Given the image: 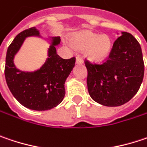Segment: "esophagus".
<instances>
[{
    "instance_id": "1",
    "label": "esophagus",
    "mask_w": 147,
    "mask_h": 147,
    "mask_svg": "<svg viewBox=\"0 0 147 147\" xmlns=\"http://www.w3.org/2000/svg\"><path fill=\"white\" fill-rule=\"evenodd\" d=\"M83 60L81 59V58H76V64L77 65H82L83 64Z\"/></svg>"
}]
</instances>
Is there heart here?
Wrapping results in <instances>:
<instances>
[{
    "label": "heart",
    "mask_w": 147,
    "mask_h": 147,
    "mask_svg": "<svg viewBox=\"0 0 147 147\" xmlns=\"http://www.w3.org/2000/svg\"><path fill=\"white\" fill-rule=\"evenodd\" d=\"M70 43L79 50H84L85 58L92 62H100L107 58L112 47L108 35H100L90 30H84L73 34Z\"/></svg>",
    "instance_id": "heart-1"
}]
</instances>
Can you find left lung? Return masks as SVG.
Instances as JSON below:
<instances>
[{
    "label": "left lung",
    "instance_id": "8db88e82",
    "mask_svg": "<svg viewBox=\"0 0 147 147\" xmlns=\"http://www.w3.org/2000/svg\"><path fill=\"white\" fill-rule=\"evenodd\" d=\"M85 66L90 97L109 107L130 101L138 92L144 77L141 45L126 32H122L116 39L105 63L98 65L87 62Z\"/></svg>",
    "mask_w": 147,
    "mask_h": 147
}]
</instances>
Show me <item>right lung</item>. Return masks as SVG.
<instances>
[{
  "mask_svg": "<svg viewBox=\"0 0 147 147\" xmlns=\"http://www.w3.org/2000/svg\"><path fill=\"white\" fill-rule=\"evenodd\" d=\"M31 36L42 38L49 44L48 57L43 65L36 70H21L16 68L14 59L26 38ZM59 43L60 37H43L37 27H32L20 32L8 47L5 57V81L16 100L26 108L51 110L63 100L65 81L74 68L75 58H60L56 50Z\"/></svg>",
  "mask_w": 147,
  "mask_h": 147,
  "instance_id": "right-lung-1",
  "label": "right lung"
}]
</instances>
